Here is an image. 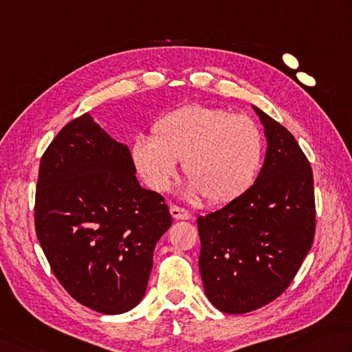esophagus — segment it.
Returning <instances> with one entry per match:
<instances>
[{
    "label": "esophagus",
    "instance_id": "esophagus-1",
    "mask_svg": "<svg viewBox=\"0 0 352 352\" xmlns=\"http://www.w3.org/2000/svg\"><path fill=\"white\" fill-rule=\"evenodd\" d=\"M169 212L174 219H189L190 218V212L183 209V208H178V206H170Z\"/></svg>",
    "mask_w": 352,
    "mask_h": 352
}]
</instances>
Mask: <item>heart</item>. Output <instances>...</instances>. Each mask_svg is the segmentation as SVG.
Wrapping results in <instances>:
<instances>
[{"label": "heart", "instance_id": "b5f03b06", "mask_svg": "<svg viewBox=\"0 0 352 352\" xmlns=\"http://www.w3.org/2000/svg\"><path fill=\"white\" fill-rule=\"evenodd\" d=\"M264 155L263 133L252 117L209 105H184L154 122L151 139L131 143V163L151 189H169L183 160L189 177L184 195H206L210 203H229L254 184Z\"/></svg>", "mask_w": 352, "mask_h": 352}]
</instances>
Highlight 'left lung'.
Here are the masks:
<instances>
[{"instance_id": "8db88e82", "label": "left lung", "mask_w": 352, "mask_h": 352, "mask_svg": "<svg viewBox=\"0 0 352 352\" xmlns=\"http://www.w3.org/2000/svg\"><path fill=\"white\" fill-rule=\"evenodd\" d=\"M267 151L252 188L223 209L198 217L199 273L219 311L243 314L284 293L311 249L313 170L293 134L252 105Z\"/></svg>"}]
</instances>
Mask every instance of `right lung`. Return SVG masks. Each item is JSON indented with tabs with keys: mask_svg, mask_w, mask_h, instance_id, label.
<instances>
[{
	"mask_svg": "<svg viewBox=\"0 0 352 352\" xmlns=\"http://www.w3.org/2000/svg\"><path fill=\"white\" fill-rule=\"evenodd\" d=\"M170 224L164 198L135 178L126 144L88 113L62 128L41 158L36 236L54 276L82 305L102 314L139 305Z\"/></svg>",
	"mask_w": 352,
	"mask_h": 352,
	"instance_id": "right-lung-1",
	"label": "right lung"
}]
</instances>
